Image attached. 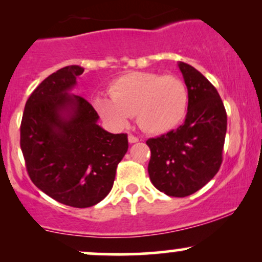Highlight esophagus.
Instances as JSON below:
<instances>
[{"instance_id": "obj_1", "label": "esophagus", "mask_w": 262, "mask_h": 262, "mask_svg": "<svg viewBox=\"0 0 262 262\" xmlns=\"http://www.w3.org/2000/svg\"><path fill=\"white\" fill-rule=\"evenodd\" d=\"M128 140H129V143L130 144H134V143H138V141H139V138L138 137H135V135H129L128 137Z\"/></svg>"}]
</instances>
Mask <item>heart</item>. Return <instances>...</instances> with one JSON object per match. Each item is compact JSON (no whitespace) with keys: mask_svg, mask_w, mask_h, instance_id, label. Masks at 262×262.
I'll use <instances>...</instances> for the list:
<instances>
[{"mask_svg":"<svg viewBox=\"0 0 262 262\" xmlns=\"http://www.w3.org/2000/svg\"><path fill=\"white\" fill-rule=\"evenodd\" d=\"M111 96L93 100L97 113L111 125L123 128L129 117L150 134H161L175 128L185 118L188 90L176 76L135 71L118 77L110 89Z\"/></svg>","mask_w":262,"mask_h":262,"instance_id":"heart-1","label":"heart"}]
</instances>
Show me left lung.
<instances>
[{"instance_id": "obj_1", "label": "left lung", "mask_w": 262, "mask_h": 262, "mask_svg": "<svg viewBox=\"0 0 262 262\" xmlns=\"http://www.w3.org/2000/svg\"><path fill=\"white\" fill-rule=\"evenodd\" d=\"M188 90L185 123L150 138L148 172L159 191L186 197L208 183L223 161L227 112L215 87L193 66L179 62Z\"/></svg>"}]
</instances>
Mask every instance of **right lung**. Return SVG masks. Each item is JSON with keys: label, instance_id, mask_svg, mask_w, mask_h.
I'll use <instances>...</instances> for the list:
<instances>
[{"label": "right lung", "instance_id": "right-lung-1", "mask_svg": "<svg viewBox=\"0 0 262 262\" xmlns=\"http://www.w3.org/2000/svg\"><path fill=\"white\" fill-rule=\"evenodd\" d=\"M79 65L48 76L27 100L20 149L32 182L58 202L87 208L113 187L117 166L128 150L127 134L108 133L81 96L70 95Z\"/></svg>", "mask_w": 262, "mask_h": 262}]
</instances>
